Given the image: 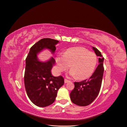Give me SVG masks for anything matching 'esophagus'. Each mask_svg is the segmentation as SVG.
<instances>
[{"label":"esophagus","mask_w":127,"mask_h":127,"mask_svg":"<svg viewBox=\"0 0 127 127\" xmlns=\"http://www.w3.org/2000/svg\"><path fill=\"white\" fill-rule=\"evenodd\" d=\"M69 81H70L66 79H64V82H65V83H66L68 82H69Z\"/></svg>","instance_id":"obj_1"}]
</instances>
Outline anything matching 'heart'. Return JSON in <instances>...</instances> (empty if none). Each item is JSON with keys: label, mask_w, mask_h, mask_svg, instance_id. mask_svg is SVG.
Listing matches in <instances>:
<instances>
[{"label": "heart", "mask_w": 127, "mask_h": 127, "mask_svg": "<svg viewBox=\"0 0 127 127\" xmlns=\"http://www.w3.org/2000/svg\"><path fill=\"white\" fill-rule=\"evenodd\" d=\"M56 61L59 72L66 71L71 65V75L82 80L87 78L93 73L97 64V57L95 53L79 47L68 49L64 56L57 57Z\"/></svg>", "instance_id": "heart-1"}]
</instances>
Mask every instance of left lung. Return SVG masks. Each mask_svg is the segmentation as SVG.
I'll use <instances>...</instances> for the list:
<instances>
[{"mask_svg":"<svg viewBox=\"0 0 127 127\" xmlns=\"http://www.w3.org/2000/svg\"><path fill=\"white\" fill-rule=\"evenodd\" d=\"M93 49L96 55L100 57L99 65L89 79L74 82V89L70 93L72 102L79 106L91 104L99 95L101 87L104 72V58L96 48L93 47Z\"/></svg>","mask_w":127,"mask_h":127,"instance_id":"8db88e82","label":"left lung"}]
</instances>
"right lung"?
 <instances>
[{"label": "right lung", "instance_id": "obj_1", "mask_svg": "<svg viewBox=\"0 0 127 127\" xmlns=\"http://www.w3.org/2000/svg\"><path fill=\"white\" fill-rule=\"evenodd\" d=\"M59 40L44 38L36 43L30 49L26 59L24 83L27 95L31 101L39 107H45L55 100L59 89L64 83L62 76L54 77L51 69L55 60L52 58L46 62H40L37 54L44 48L52 53L56 50Z\"/></svg>", "mask_w": 127, "mask_h": 127}]
</instances>
